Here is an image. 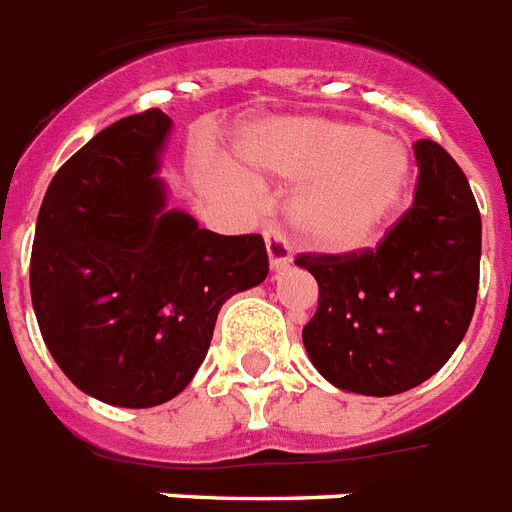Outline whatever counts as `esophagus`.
Wrapping results in <instances>:
<instances>
[{"label": "esophagus", "mask_w": 512, "mask_h": 512, "mask_svg": "<svg viewBox=\"0 0 512 512\" xmlns=\"http://www.w3.org/2000/svg\"><path fill=\"white\" fill-rule=\"evenodd\" d=\"M264 243H267L269 267L275 269V272H280V269L288 267V264H290V245H288V240H285V235H282L277 227H269V230L264 232Z\"/></svg>", "instance_id": "1"}]
</instances>
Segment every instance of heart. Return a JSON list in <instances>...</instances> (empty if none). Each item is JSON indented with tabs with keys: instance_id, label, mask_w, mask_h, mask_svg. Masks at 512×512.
Masks as SVG:
<instances>
[{
	"instance_id": "1",
	"label": "heart",
	"mask_w": 512,
	"mask_h": 512,
	"mask_svg": "<svg viewBox=\"0 0 512 512\" xmlns=\"http://www.w3.org/2000/svg\"><path fill=\"white\" fill-rule=\"evenodd\" d=\"M243 158L269 177L304 185L293 200V224L325 253L365 248L410 182L407 147L349 121L290 118L261 126L245 137ZM224 177L240 190L259 185L240 166H224Z\"/></svg>"
}]
</instances>
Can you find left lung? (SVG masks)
<instances>
[{"label":"left lung","instance_id":"left-lung-1","mask_svg":"<svg viewBox=\"0 0 512 512\" xmlns=\"http://www.w3.org/2000/svg\"><path fill=\"white\" fill-rule=\"evenodd\" d=\"M412 208L375 248L301 253L320 285L304 325L312 365L335 388L394 396L447 365L468 333L481 264V214L455 158L415 142Z\"/></svg>","mask_w":512,"mask_h":512}]
</instances>
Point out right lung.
Returning a JSON list of instances; mask_svg holds the SVG:
<instances>
[{
    "instance_id": "1",
    "label": "right lung",
    "mask_w": 512,
    "mask_h": 512,
    "mask_svg": "<svg viewBox=\"0 0 512 512\" xmlns=\"http://www.w3.org/2000/svg\"><path fill=\"white\" fill-rule=\"evenodd\" d=\"M169 132L150 108L94 134L49 182L31 251V301L57 367L129 410L185 391L224 301L269 275L261 235H216L166 211L155 171Z\"/></svg>"
}]
</instances>
